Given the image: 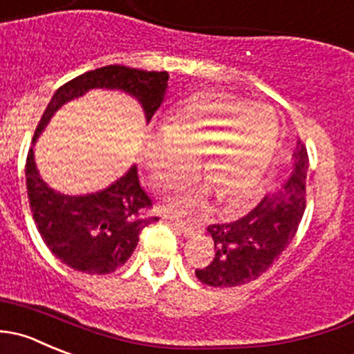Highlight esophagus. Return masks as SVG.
<instances>
[{
  "label": "esophagus",
  "instance_id": "obj_1",
  "mask_svg": "<svg viewBox=\"0 0 354 354\" xmlns=\"http://www.w3.org/2000/svg\"><path fill=\"white\" fill-rule=\"evenodd\" d=\"M164 218H171L174 221V225L178 226V228L181 230V232H183V235H187V236H192V235H195V232H197V226L195 225H192V223H188V221H183V219H178V218H174V216H164Z\"/></svg>",
  "mask_w": 354,
  "mask_h": 354
}]
</instances>
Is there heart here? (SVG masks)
Returning a JSON list of instances; mask_svg holds the SVG:
<instances>
[{
	"label": "heart",
	"mask_w": 354,
	"mask_h": 354,
	"mask_svg": "<svg viewBox=\"0 0 354 354\" xmlns=\"http://www.w3.org/2000/svg\"><path fill=\"white\" fill-rule=\"evenodd\" d=\"M279 119L266 105L226 93H201L174 109L164 131L145 136L143 157L157 187L187 180L198 159V173L228 211H243L257 197L263 169L275 149ZM205 188H190L178 204L194 205Z\"/></svg>",
	"instance_id": "obj_1"
}]
</instances>
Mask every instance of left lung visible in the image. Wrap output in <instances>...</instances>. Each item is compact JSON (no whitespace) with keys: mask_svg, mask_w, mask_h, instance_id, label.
<instances>
[{"mask_svg":"<svg viewBox=\"0 0 354 354\" xmlns=\"http://www.w3.org/2000/svg\"><path fill=\"white\" fill-rule=\"evenodd\" d=\"M308 150L297 142L294 173L282 190L266 195L243 218L223 225H209L214 240V257L195 270L202 283L236 287L263 275L292 242L306 209Z\"/></svg>","mask_w":354,"mask_h":354,"instance_id":"obj_1","label":"left lung"}]
</instances>
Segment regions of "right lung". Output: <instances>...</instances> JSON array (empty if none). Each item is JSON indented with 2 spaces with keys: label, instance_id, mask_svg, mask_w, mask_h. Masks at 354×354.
<instances>
[{
  "label": "right lung",
  "instance_id": "right-lung-1",
  "mask_svg": "<svg viewBox=\"0 0 354 354\" xmlns=\"http://www.w3.org/2000/svg\"><path fill=\"white\" fill-rule=\"evenodd\" d=\"M169 74L166 71H140L126 65H105L71 79L55 91L41 115L34 138L53 112L65 102L81 97L91 88L122 90L138 98L152 119L162 104ZM26 181L34 223L48 249L68 268L90 275H107L129 259L140 242V233L157 221L152 198L140 187L138 167L131 169L105 190L90 195H62L51 190L34 164L29 149Z\"/></svg>",
  "mask_w": 354,
  "mask_h": 354
}]
</instances>
